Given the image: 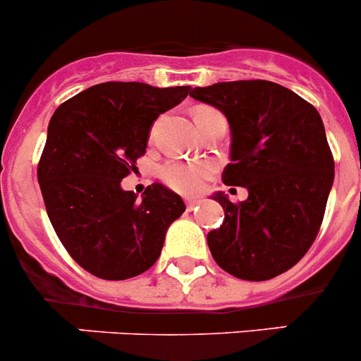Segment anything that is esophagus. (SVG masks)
Segmentation results:
<instances>
[{
    "label": "esophagus",
    "mask_w": 361,
    "mask_h": 361,
    "mask_svg": "<svg viewBox=\"0 0 361 361\" xmlns=\"http://www.w3.org/2000/svg\"><path fill=\"white\" fill-rule=\"evenodd\" d=\"M185 204H187L188 212H192L194 208H197L199 201H197V199H187V201H185Z\"/></svg>",
    "instance_id": "esophagus-1"
}]
</instances>
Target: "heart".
<instances>
[{
	"label": "heart",
	"mask_w": 361,
	"mask_h": 361,
	"mask_svg": "<svg viewBox=\"0 0 361 361\" xmlns=\"http://www.w3.org/2000/svg\"><path fill=\"white\" fill-rule=\"evenodd\" d=\"M216 114L215 109L201 107L195 111V118ZM216 167L212 162H185V160H169L160 169V178L173 190L185 195H194L204 188V183L215 174Z\"/></svg>",
	"instance_id": "obj_1"
}]
</instances>
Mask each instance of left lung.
I'll return each instance as SVG.
<instances>
[{"mask_svg":"<svg viewBox=\"0 0 361 361\" xmlns=\"http://www.w3.org/2000/svg\"><path fill=\"white\" fill-rule=\"evenodd\" d=\"M190 97L226 114L233 162L222 181L248 190L243 202L213 195L226 213L208 233L213 259L241 281L284 274L316 240L334 183L319 113L288 87L261 79L194 87Z\"/></svg>","mask_w":361,"mask_h":361,"instance_id":"8db88e82","label":"left lung"}]
</instances>
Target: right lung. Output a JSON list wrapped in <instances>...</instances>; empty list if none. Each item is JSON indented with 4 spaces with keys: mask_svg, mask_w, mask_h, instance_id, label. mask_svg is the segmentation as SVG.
<instances>
[{
    "mask_svg": "<svg viewBox=\"0 0 361 361\" xmlns=\"http://www.w3.org/2000/svg\"><path fill=\"white\" fill-rule=\"evenodd\" d=\"M190 86L95 84L52 114L37 167L49 220L70 257L95 277L125 281L159 259L183 199L152 185L142 199L121 188L146 153L149 128Z\"/></svg>",
    "mask_w": 361,
    "mask_h": 361,
    "instance_id": "add662e5",
    "label": "right lung"
}]
</instances>
